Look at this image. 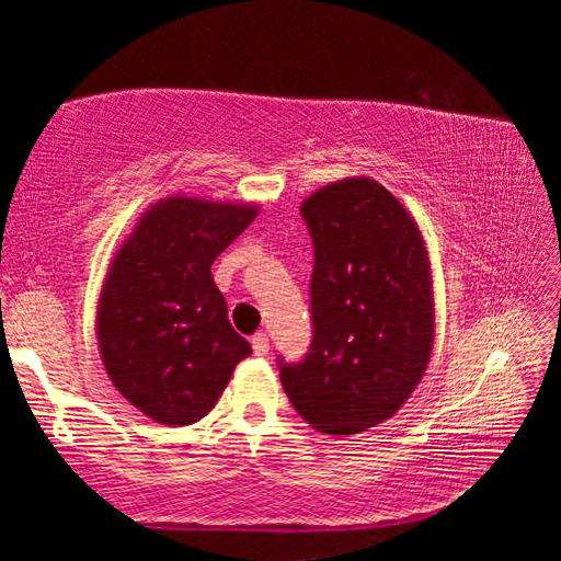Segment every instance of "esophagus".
I'll return each mask as SVG.
<instances>
[{"label":"esophagus","instance_id":"esophagus-1","mask_svg":"<svg viewBox=\"0 0 561 561\" xmlns=\"http://www.w3.org/2000/svg\"><path fill=\"white\" fill-rule=\"evenodd\" d=\"M252 348H254V356H267L270 354V339H267V334L252 336Z\"/></svg>","mask_w":561,"mask_h":561}]
</instances>
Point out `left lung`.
I'll return each instance as SVG.
<instances>
[{
	"label": "left lung",
	"mask_w": 561,
	"mask_h": 561,
	"mask_svg": "<svg viewBox=\"0 0 561 561\" xmlns=\"http://www.w3.org/2000/svg\"><path fill=\"white\" fill-rule=\"evenodd\" d=\"M314 240V341L279 360L289 401L311 428L356 435L396 415L431 364L435 299L413 215L374 178L329 183L301 203Z\"/></svg>",
	"instance_id": "obj_1"
}]
</instances>
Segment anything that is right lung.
Returning <instances> with one entry per match:
<instances>
[{
  "label": "right lung",
  "mask_w": 561,
  "mask_h": 561,
  "mask_svg": "<svg viewBox=\"0 0 561 561\" xmlns=\"http://www.w3.org/2000/svg\"><path fill=\"white\" fill-rule=\"evenodd\" d=\"M257 213L175 193L150 205L113 254L96 311L101 360L116 391L160 425L205 417L252 354L210 267Z\"/></svg>",
  "instance_id": "1"
}]
</instances>
